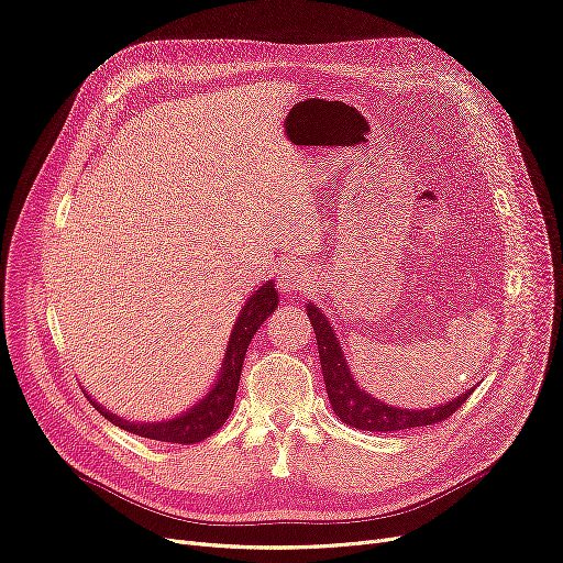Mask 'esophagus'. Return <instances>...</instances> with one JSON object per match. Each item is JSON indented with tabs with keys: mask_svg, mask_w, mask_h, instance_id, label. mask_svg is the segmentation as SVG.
Instances as JSON below:
<instances>
[{
	"mask_svg": "<svg viewBox=\"0 0 563 563\" xmlns=\"http://www.w3.org/2000/svg\"><path fill=\"white\" fill-rule=\"evenodd\" d=\"M310 285V274L308 268L301 266V264H289V266H283L280 274H278V287L280 291H299V289H308Z\"/></svg>",
	"mask_w": 563,
	"mask_h": 563,
	"instance_id": "obj_1",
	"label": "esophagus"
}]
</instances>
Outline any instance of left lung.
Here are the masks:
<instances>
[{"label":"left lung","instance_id":"8db88e82","mask_svg":"<svg viewBox=\"0 0 563 563\" xmlns=\"http://www.w3.org/2000/svg\"><path fill=\"white\" fill-rule=\"evenodd\" d=\"M308 320L312 324L314 338H317V350H320V365H322V375L327 384V394L329 402L333 407V413L342 421L356 430H371V432H394V430H409V428H421V426H432L449 419L451 413L460 405H464L474 388L464 390L462 396L439 405L430 409H402L386 405L358 386L354 379L347 356L340 347V340L329 324L327 314L317 308L314 303L306 306Z\"/></svg>","mask_w":563,"mask_h":563}]
</instances>
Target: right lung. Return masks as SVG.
<instances>
[{
  "label": "right lung",
  "mask_w": 563,
  "mask_h": 563,
  "mask_svg": "<svg viewBox=\"0 0 563 563\" xmlns=\"http://www.w3.org/2000/svg\"><path fill=\"white\" fill-rule=\"evenodd\" d=\"M276 308H278L276 283L266 280L253 291L236 317L230 340H228L223 365L216 377V384L209 388L207 396H202V400L195 402L190 409L181 411L175 419L154 421V423L129 421V419L117 417V413H112L110 409L101 407L87 394V390H85V396L110 423L119 426L126 432H133V434L146 437V439H156V442H169V444L205 442V439L221 428L232 413L236 388H239V377H241V368H243V358H246L251 340H253L255 331L262 327V322H266V317L272 314Z\"/></svg>",
  "instance_id": "obj_1"
}]
</instances>
